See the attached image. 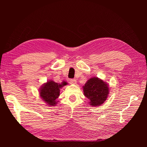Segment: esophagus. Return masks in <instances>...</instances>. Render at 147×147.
I'll use <instances>...</instances> for the list:
<instances>
[{
    "label": "esophagus",
    "instance_id": "1",
    "mask_svg": "<svg viewBox=\"0 0 147 147\" xmlns=\"http://www.w3.org/2000/svg\"><path fill=\"white\" fill-rule=\"evenodd\" d=\"M69 82L71 84H75L77 83V80L75 79H70L69 80Z\"/></svg>",
    "mask_w": 147,
    "mask_h": 147
}]
</instances>
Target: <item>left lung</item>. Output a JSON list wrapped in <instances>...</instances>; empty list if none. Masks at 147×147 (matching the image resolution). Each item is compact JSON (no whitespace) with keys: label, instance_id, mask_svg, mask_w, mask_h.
I'll return each mask as SVG.
<instances>
[{"label":"left lung","instance_id":"left-lung-1","mask_svg":"<svg viewBox=\"0 0 147 147\" xmlns=\"http://www.w3.org/2000/svg\"><path fill=\"white\" fill-rule=\"evenodd\" d=\"M84 95L90 100L92 106H99L107 98L109 93L108 84L97 77H92L83 86Z\"/></svg>","mask_w":147,"mask_h":147}]
</instances>
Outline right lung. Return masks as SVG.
Returning <instances> with one entry per match:
<instances>
[{
  "label": "right lung",
  "instance_id": "obj_1",
  "mask_svg": "<svg viewBox=\"0 0 147 147\" xmlns=\"http://www.w3.org/2000/svg\"><path fill=\"white\" fill-rule=\"evenodd\" d=\"M67 84L66 82L59 84L52 80L48 81L40 89V96L48 105H56L57 102L56 99L60 94V89Z\"/></svg>",
  "mask_w": 147,
  "mask_h": 147
}]
</instances>
